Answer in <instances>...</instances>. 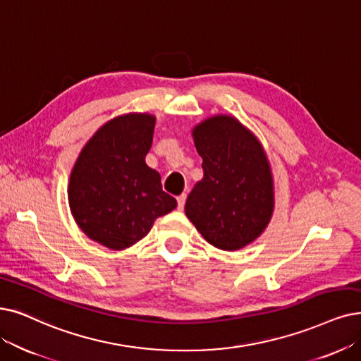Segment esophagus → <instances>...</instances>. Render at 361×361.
Listing matches in <instances>:
<instances>
[{"mask_svg":"<svg viewBox=\"0 0 361 361\" xmlns=\"http://www.w3.org/2000/svg\"><path fill=\"white\" fill-rule=\"evenodd\" d=\"M185 201H186V194H180V195L178 197V209H179V210L183 209Z\"/></svg>","mask_w":361,"mask_h":361,"instance_id":"obj_1","label":"esophagus"}]
</instances>
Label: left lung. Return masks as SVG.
Here are the masks:
<instances>
[{"label":"left lung","instance_id":"1","mask_svg":"<svg viewBox=\"0 0 361 361\" xmlns=\"http://www.w3.org/2000/svg\"><path fill=\"white\" fill-rule=\"evenodd\" d=\"M204 176L188 195L185 213L221 250H240L264 233L274 212V180L257 137L231 115L194 127Z\"/></svg>","mask_w":361,"mask_h":361}]
</instances>
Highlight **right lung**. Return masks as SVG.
<instances>
[{
	"mask_svg": "<svg viewBox=\"0 0 361 361\" xmlns=\"http://www.w3.org/2000/svg\"><path fill=\"white\" fill-rule=\"evenodd\" d=\"M155 117L124 114L104 124L85 143L71 171L68 200L82 233L111 250L145 237L157 218L178 206L148 167Z\"/></svg>",
	"mask_w": 361,
	"mask_h": 361,
	"instance_id": "obj_1",
	"label": "right lung"
}]
</instances>
